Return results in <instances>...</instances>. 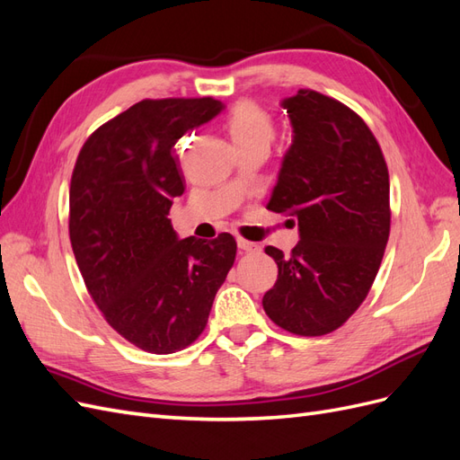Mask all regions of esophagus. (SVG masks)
Segmentation results:
<instances>
[{
    "instance_id": "esophagus-1",
    "label": "esophagus",
    "mask_w": 460,
    "mask_h": 460,
    "mask_svg": "<svg viewBox=\"0 0 460 460\" xmlns=\"http://www.w3.org/2000/svg\"><path fill=\"white\" fill-rule=\"evenodd\" d=\"M238 249H240V253H253V252H259L261 247L257 243H253V242H247L243 238H238Z\"/></svg>"
}]
</instances>
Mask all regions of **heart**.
I'll use <instances>...</instances> for the list:
<instances>
[{"label": "heart", "mask_w": 460, "mask_h": 460, "mask_svg": "<svg viewBox=\"0 0 460 460\" xmlns=\"http://www.w3.org/2000/svg\"><path fill=\"white\" fill-rule=\"evenodd\" d=\"M226 127L234 146L238 149L249 146L269 147L274 137L272 117L253 102L235 103L228 115Z\"/></svg>", "instance_id": "b5f03b06"}]
</instances>
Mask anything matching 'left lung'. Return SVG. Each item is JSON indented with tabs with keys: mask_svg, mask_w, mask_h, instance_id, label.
Here are the masks:
<instances>
[{
	"mask_svg": "<svg viewBox=\"0 0 460 460\" xmlns=\"http://www.w3.org/2000/svg\"><path fill=\"white\" fill-rule=\"evenodd\" d=\"M294 137L267 208L297 222L299 242L262 297L274 324L297 336L340 328L368 296L389 238V174L355 111L313 90L282 100Z\"/></svg>",
	"mask_w": 460,
	"mask_h": 460,
	"instance_id": "8db88e82",
	"label": "left lung"
}]
</instances>
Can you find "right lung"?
<instances>
[{"mask_svg":"<svg viewBox=\"0 0 460 460\" xmlns=\"http://www.w3.org/2000/svg\"><path fill=\"white\" fill-rule=\"evenodd\" d=\"M225 109L213 97L144 100L82 146L68 193V234L107 323L144 351L199 338L235 259L230 234L180 240L169 211L184 193L174 144Z\"/></svg>","mask_w":460,"mask_h":460,"instance_id":"add662e5","label":"right lung"}]
</instances>
